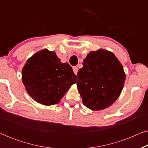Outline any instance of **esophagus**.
I'll return each mask as SVG.
<instances>
[{"instance_id": "obj_1", "label": "esophagus", "mask_w": 148, "mask_h": 148, "mask_svg": "<svg viewBox=\"0 0 148 148\" xmlns=\"http://www.w3.org/2000/svg\"><path fill=\"white\" fill-rule=\"evenodd\" d=\"M73 70L74 73L77 75V73L78 72V68L77 67V66H73Z\"/></svg>"}]
</instances>
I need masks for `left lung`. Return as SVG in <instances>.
I'll use <instances>...</instances> for the list:
<instances>
[{
  "instance_id": "left-lung-1",
  "label": "left lung",
  "mask_w": 148,
  "mask_h": 148,
  "mask_svg": "<svg viewBox=\"0 0 148 148\" xmlns=\"http://www.w3.org/2000/svg\"><path fill=\"white\" fill-rule=\"evenodd\" d=\"M77 83L87 108L100 110L111 106L122 92L125 82L123 65L112 52L91 51L78 71Z\"/></svg>"
}]
</instances>
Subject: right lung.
<instances>
[{
  "instance_id": "right-lung-1",
  "label": "right lung",
  "mask_w": 148,
  "mask_h": 148,
  "mask_svg": "<svg viewBox=\"0 0 148 148\" xmlns=\"http://www.w3.org/2000/svg\"><path fill=\"white\" fill-rule=\"evenodd\" d=\"M77 76L68 63H62L56 52L44 49L27 60L22 69V82L30 96L45 106L58 104Z\"/></svg>"
}]
</instances>
